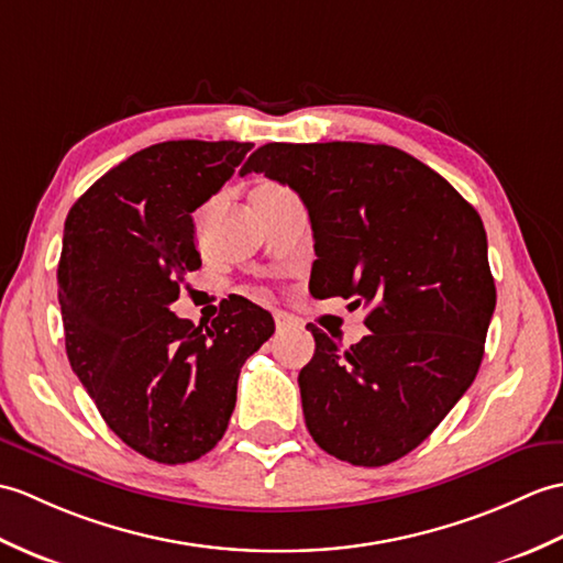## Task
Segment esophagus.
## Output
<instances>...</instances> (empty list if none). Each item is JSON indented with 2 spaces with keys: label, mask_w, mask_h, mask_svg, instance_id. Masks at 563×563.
Here are the masks:
<instances>
[{
  "label": "esophagus",
  "mask_w": 563,
  "mask_h": 563,
  "mask_svg": "<svg viewBox=\"0 0 563 563\" xmlns=\"http://www.w3.org/2000/svg\"><path fill=\"white\" fill-rule=\"evenodd\" d=\"M274 322H277V330L279 332L298 328V320H294L291 316H286V313H274Z\"/></svg>",
  "instance_id": "1"
}]
</instances>
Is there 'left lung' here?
I'll return each mask as SVG.
<instances>
[{"instance_id":"obj_1","label":"left lung","mask_w":563,"mask_h":563,"mask_svg":"<svg viewBox=\"0 0 563 563\" xmlns=\"http://www.w3.org/2000/svg\"><path fill=\"white\" fill-rule=\"evenodd\" d=\"M265 173L308 209L310 294L368 306L366 334L340 349L308 324L316 354L298 373L306 427L324 453L380 467L429 439L477 376L496 286L484 223L421 161L387 144L260 146Z\"/></svg>"}]
</instances>
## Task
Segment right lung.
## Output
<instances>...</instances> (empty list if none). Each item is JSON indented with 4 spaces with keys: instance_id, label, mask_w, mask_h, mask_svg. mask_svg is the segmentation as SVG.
<instances>
[{
    "instance_id": "1",
    "label": "right lung",
    "mask_w": 563,
    "mask_h": 563,
    "mask_svg": "<svg viewBox=\"0 0 563 563\" xmlns=\"http://www.w3.org/2000/svg\"><path fill=\"white\" fill-rule=\"evenodd\" d=\"M247 142H161L108 170L69 209L57 265L71 371L101 417L140 455L180 465L214 448L239 376L274 332L247 298L211 324L170 310L202 267L192 211L221 190Z\"/></svg>"
}]
</instances>
